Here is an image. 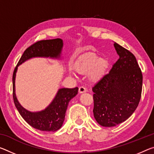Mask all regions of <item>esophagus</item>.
Returning a JSON list of instances; mask_svg holds the SVG:
<instances>
[{
    "label": "esophagus",
    "mask_w": 154,
    "mask_h": 154,
    "mask_svg": "<svg viewBox=\"0 0 154 154\" xmlns=\"http://www.w3.org/2000/svg\"><path fill=\"white\" fill-rule=\"evenodd\" d=\"M87 91V89L84 86H80L79 88V93H84Z\"/></svg>",
    "instance_id": "1"
}]
</instances>
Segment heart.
<instances>
[{
  "label": "heart",
  "mask_w": 154,
  "mask_h": 154,
  "mask_svg": "<svg viewBox=\"0 0 154 154\" xmlns=\"http://www.w3.org/2000/svg\"><path fill=\"white\" fill-rule=\"evenodd\" d=\"M77 71L83 75H88L90 72V78L92 81H98L106 74L109 67L108 61L100 59L92 53L87 55L76 64Z\"/></svg>",
  "instance_id": "b5f03b06"
}]
</instances>
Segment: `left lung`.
<instances>
[{
    "instance_id": "left-lung-1",
    "label": "left lung",
    "mask_w": 154,
    "mask_h": 154,
    "mask_svg": "<svg viewBox=\"0 0 154 154\" xmlns=\"http://www.w3.org/2000/svg\"><path fill=\"white\" fill-rule=\"evenodd\" d=\"M114 46L119 58L92 88L94 116L103 127L126 121L138 107L142 93L143 74L135 56L119 44Z\"/></svg>"
}]
</instances>
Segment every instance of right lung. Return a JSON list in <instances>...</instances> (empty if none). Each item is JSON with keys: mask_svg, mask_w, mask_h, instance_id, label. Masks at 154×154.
Wrapping results in <instances>:
<instances>
[{"mask_svg": "<svg viewBox=\"0 0 154 154\" xmlns=\"http://www.w3.org/2000/svg\"><path fill=\"white\" fill-rule=\"evenodd\" d=\"M63 46L60 38L38 41L26 48L17 64L13 73V99L14 104L24 120L33 128L40 131H55L61 128L64 121L66 111L70 99L76 96L78 88H61L49 106L45 110L38 112L27 111L20 106L15 94V78L18 66L26 60L34 57H60Z\"/></svg>", "mask_w": 154, "mask_h": 154, "instance_id": "obj_1", "label": "right lung"}]
</instances>
